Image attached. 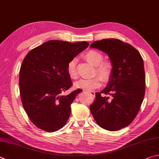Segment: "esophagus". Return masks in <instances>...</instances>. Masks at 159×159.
I'll use <instances>...</instances> for the list:
<instances>
[{
	"label": "esophagus",
	"mask_w": 159,
	"mask_h": 159,
	"mask_svg": "<svg viewBox=\"0 0 159 159\" xmlns=\"http://www.w3.org/2000/svg\"><path fill=\"white\" fill-rule=\"evenodd\" d=\"M85 91L87 92L88 94H90L91 96H92V97H94V96H95V93H94V92H93V91H89V90H85Z\"/></svg>",
	"instance_id": "1"
}]
</instances>
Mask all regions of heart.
<instances>
[{"label": "heart", "mask_w": 159, "mask_h": 159, "mask_svg": "<svg viewBox=\"0 0 159 159\" xmlns=\"http://www.w3.org/2000/svg\"><path fill=\"white\" fill-rule=\"evenodd\" d=\"M84 57L88 62L94 66V75H97L99 77L95 76L90 79L80 80L75 83V87L85 90H91L100 87L101 80L104 83H107L111 80L113 73V66L110 61L103 60L104 57L102 53L96 50L91 49L86 52ZM67 71L69 76L71 79H77L79 75L76 68V59H71L68 62Z\"/></svg>", "instance_id": "b5f03b06"}]
</instances>
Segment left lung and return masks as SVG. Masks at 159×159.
<instances>
[{"instance_id": "left-lung-1", "label": "left lung", "mask_w": 159, "mask_h": 159, "mask_svg": "<svg viewBox=\"0 0 159 159\" xmlns=\"http://www.w3.org/2000/svg\"><path fill=\"white\" fill-rule=\"evenodd\" d=\"M90 47L108 54L113 73L106 88L96 92L89 109L99 126L117 131L134 121L143 103L145 92L143 57L134 47L117 39L94 42Z\"/></svg>"}]
</instances>
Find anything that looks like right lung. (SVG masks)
Segmentation results:
<instances>
[{
	"label": "right lung",
	"instance_id": "right-lung-1",
	"mask_svg": "<svg viewBox=\"0 0 159 159\" xmlns=\"http://www.w3.org/2000/svg\"><path fill=\"white\" fill-rule=\"evenodd\" d=\"M88 42L70 43L50 40L32 49L20 68V96L28 117L37 127L48 133L67 123L71 104L81 89L68 95L72 83L67 71L68 62L88 47Z\"/></svg>",
	"mask_w": 159,
	"mask_h": 159
}]
</instances>
